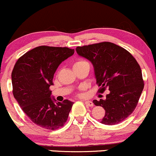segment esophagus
<instances>
[{"label": "esophagus", "instance_id": "obj_1", "mask_svg": "<svg viewBox=\"0 0 156 156\" xmlns=\"http://www.w3.org/2000/svg\"><path fill=\"white\" fill-rule=\"evenodd\" d=\"M84 103H85L86 105H87V106L92 107L94 105V103H93L92 101H84Z\"/></svg>", "mask_w": 156, "mask_h": 156}]
</instances>
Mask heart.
Wrapping results in <instances>:
<instances>
[{
  "instance_id": "b5f03b06",
  "label": "heart",
  "mask_w": 156,
  "mask_h": 156,
  "mask_svg": "<svg viewBox=\"0 0 156 156\" xmlns=\"http://www.w3.org/2000/svg\"><path fill=\"white\" fill-rule=\"evenodd\" d=\"M84 64H89V62L87 61L82 59V58H79L75 62L74 64V67H77V66H81V65H84ZM79 95H80V94H79Z\"/></svg>"
}]
</instances>
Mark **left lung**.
I'll return each instance as SVG.
<instances>
[{
  "label": "left lung",
  "instance_id": "obj_1",
  "mask_svg": "<svg viewBox=\"0 0 156 156\" xmlns=\"http://www.w3.org/2000/svg\"><path fill=\"white\" fill-rule=\"evenodd\" d=\"M78 54L92 62L99 93L110 91L104 100H94L95 105L105 109L101 122L116 125L135 110L144 89L140 66L125 48L109 42L76 48Z\"/></svg>",
  "mask_w": 156,
  "mask_h": 156
}]
</instances>
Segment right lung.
<instances>
[{
    "label": "right lung",
    "mask_w": 156,
    "mask_h": 156,
    "mask_svg": "<svg viewBox=\"0 0 156 156\" xmlns=\"http://www.w3.org/2000/svg\"><path fill=\"white\" fill-rule=\"evenodd\" d=\"M74 52L67 47L41 45L20 57L15 64L13 95L28 117L41 128L56 130L67 120L73 103L68 100L55 103L50 87L58 65Z\"/></svg>",
    "instance_id": "obj_1"
}]
</instances>
